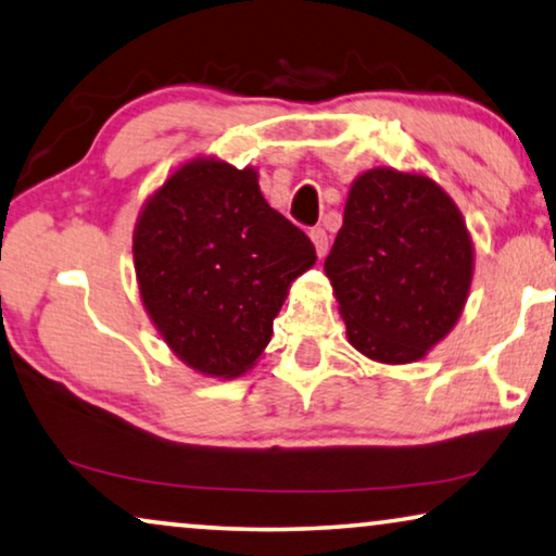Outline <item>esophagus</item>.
Listing matches in <instances>:
<instances>
[{
    "mask_svg": "<svg viewBox=\"0 0 556 556\" xmlns=\"http://www.w3.org/2000/svg\"><path fill=\"white\" fill-rule=\"evenodd\" d=\"M309 239L317 249V256H325L327 249H330V239H327V231L323 229V226H315V229L309 231Z\"/></svg>",
    "mask_w": 556,
    "mask_h": 556,
    "instance_id": "obj_1",
    "label": "esophagus"
}]
</instances>
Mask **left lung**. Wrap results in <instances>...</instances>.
<instances>
[{
	"instance_id": "1",
	"label": "left lung",
	"mask_w": 556,
	"mask_h": 556,
	"mask_svg": "<svg viewBox=\"0 0 556 556\" xmlns=\"http://www.w3.org/2000/svg\"><path fill=\"white\" fill-rule=\"evenodd\" d=\"M473 256L456 201L433 178L382 166L359 174L325 260L350 345L382 365L424 359L466 307Z\"/></svg>"
}]
</instances>
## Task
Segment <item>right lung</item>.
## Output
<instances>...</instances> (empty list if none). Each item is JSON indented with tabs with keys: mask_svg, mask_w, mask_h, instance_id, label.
Returning <instances> with one entry per match:
<instances>
[{
	"mask_svg": "<svg viewBox=\"0 0 556 556\" xmlns=\"http://www.w3.org/2000/svg\"><path fill=\"white\" fill-rule=\"evenodd\" d=\"M317 254L262 197L256 168L186 161L146 199L132 229L140 302L186 367L231 380L271 340L289 287Z\"/></svg>",
	"mask_w": 556,
	"mask_h": 556,
	"instance_id": "add662e5",
	"label": "right lung"
}]
</instances>
